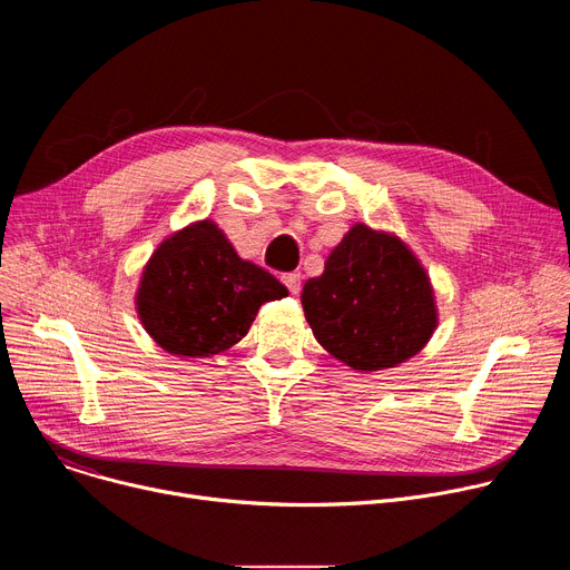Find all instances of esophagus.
<instances>
[{"mask_svg": "<svg viewBox=\"0 0 570 570\" xmlns=\"http://www.w3.org/2000/svg\"><path fill=\"white\" fill-rule=\"evenodd\" d=\"M282 282H284V286H286L293 295H297L299 288H302V275H299V273H286V275H282Z\"/></svg>", "mask_w": 570, "mask_h": 570, "instance_id": "obj_1", "label": "esophagus"}]
</instances>
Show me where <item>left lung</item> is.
I'll return each instance as SVG.
<instances>
[{
	"label": "left lung",
	"mask_w": 570,
	"mask_h": 570,
	"mask_svg": "<svg viewBox=\"0 0 570 570\" xmlns=\"http://www.w3.org/2000/svg\"><path fill=\"white\" fill-rule=\"evenodd\" d=\"M304 317L334 358L358 372L413 358L438 327L426 271L394 234L356 223L324 273L304 284Z\"/></svg>",
	"instance_id": "left-lung-1"
}]
</instances>
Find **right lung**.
Here are the masks:
<instances>
[{
  "instance_id": "right-lung-1",
  "label": "right lung",
  "mask_w": 570,
  "mask_h": 570,
  "mask_svg": "<svg viewBox=\"0 0 570 570\" xmlns=\"http://www.w3.org/2000/svg\"><path fill=\"white\" fill-rule=\"evenodd\" d=\"M288 291L268 271L243 262L212 220H198L148 259L137 313L150 338L176 356H212L248 334L264 302Z\"/></svg>"
}]
</instances>
